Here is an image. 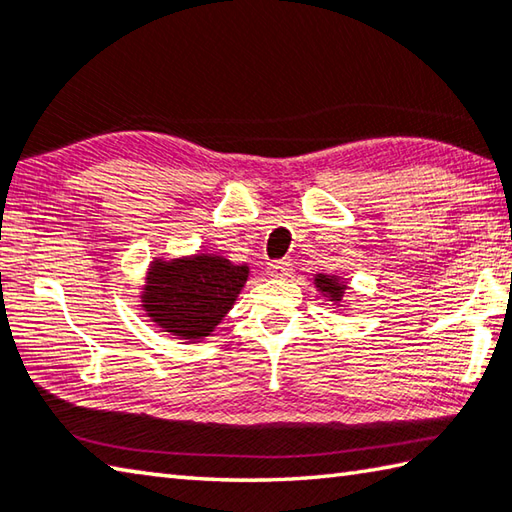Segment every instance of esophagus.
Listing matches in <instances>:
<instances>
[{"instance_id":"esophagus-1","label":"esophagus","mask_w":512,"mask_h":512,"mask_svg":"<svg viewBox=\"0 0 512 512\" xmlns=\"http://www.w3.org/2000/svg\"><path fill=\"white\" fill-rule=\"evenodd\" d=\"M267 272L274 278H287V276H292V265H289L287 260H276V263H269Z\"/></svg>"}]
</instances>
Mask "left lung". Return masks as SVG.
Wrapping results in <instances>:
<instances>
[{"instance_id":"left-lung-1","label":"left lung","mask_w":512,"mask_h":512,"mask_svg":"<svg viewBox=\"0 0 512 512\" xmlns=\"http://www.w3.org/2000/svg\"><path fill=\"white\" fill-rule=\"evenodd\" d=\"M314 285L318 292L323 296L330 298L332 303H343V296H345V289L347 285L341 281V276H330V274H316L314 276Z\"/></svg>"}]
</instances>
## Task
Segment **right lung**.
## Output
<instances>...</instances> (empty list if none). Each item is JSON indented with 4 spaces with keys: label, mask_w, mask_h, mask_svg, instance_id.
<instances>
[{
    "label": "right lung",
    "mask_w": 512,
    "mask_h": 512,
    "mask_svg": "<svg viewBox=\"0 0 512 512\" xmlns=\"http://www.w3.org/2000/svg\"><path fill=\"white\" fill-rule=\"evenodd\" d=\"M247 276V265H234L218 254L156 258L142 287V310L162 332L200 341L234 307Z\"/></svg>",
    "instance_id": "1"
}]
</instances>
